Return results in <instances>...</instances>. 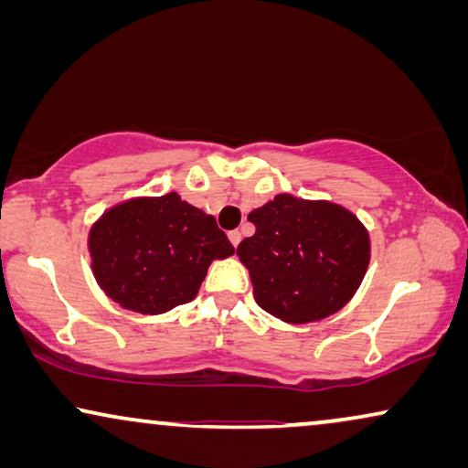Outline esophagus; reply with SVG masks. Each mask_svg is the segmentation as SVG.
Segmentation results:
<instances>
[{
  "label": "esophagus",
  "mask_w": 468,
  "mask_h": 468,
  "mask_svg": "<svg viewBox=\"0 0 468 468\" xmlns=\"http://www.w3.org/2000/svg\"><path fill=\"white\" fill-rule=\"evenodd\" d=\"M228 239H229V242H232V245H234V249H236V247H239V242H240V239H242V236H240V232H239V229H232V232H229V234H228Z\"/></svg>",
  "instance_id": "esophagus-1"
}]
</instances>
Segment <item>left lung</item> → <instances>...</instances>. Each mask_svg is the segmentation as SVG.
I'll return each instance as SVG.
<instances>
[{
	"label": "left lung",
	"mask_w": 468,
	"mask_h": 468,
	"mask_svg": "<svg viewBox=\"0 0 468 468\" xmlns=\"http://www.w3.org/2000/svg\"><path fill=\"white\" fill-rule=\"evenodd\" d=\"M255 234L236 249L261 309L285 324L335 315L356 296L370 261V236L349 208L277 194L249 213Z\"/></svg>",
	"instance_id": "obj_1"
}]
</instances>
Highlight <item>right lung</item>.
<instances>
[{
  "label": "right lung",
  "instance_id": "1",
  "mask_svg": "<svg viewBox=\"0 0 468 468\" xmlns=\"http://www.w3.org/2000/svg\"><path fill=\"white\" fill-rule=\"evenodd\" d=\"M87 249L101 292L140 315H162L191 303L208 266L234 253L215 217L176 191L106 208L89 228Z\"/></svg>",
  "mask_w": 468,
  "mask_h": 468
}]
</instances>
